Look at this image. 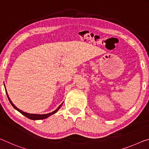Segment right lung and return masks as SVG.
I'll list each match as a JSON object with an SVG mask.
<instances>
[{
  "label": "right lung",
  "instance_id": "add662e5",
  "mask_svg": "<svg viewBox=\"0 0 149 149\" xmlns=\"http://www.w3.org/2000/svg\"><path fill=\"white\" fill-rule=\"evenodd\" d=\"M4 87H5V85H4ZM6 95H7V97H8L10 102V104H12V106L14 107V108H15L16 110H18L19 112H20L22 114H23V115L24 116H26V118H28L30 119H33V120H38V119H45V118H48L49 116H52V115H53V114H54L55 113H56V112H57L58 110V109H60V108L61 107L62 104H63V103H62L58 107L57 109H55V111L51 112V113H47V114H42V115H40V114H31V113H26V112H24L22 110H20V109H19L18 108H16V107L14 106L13 102H12V101L10 100V97L8 96V94H7V92H6Z\"/></svg>",
  "mask_w": 149,
  "mask_h": 149
}]
</instances>
